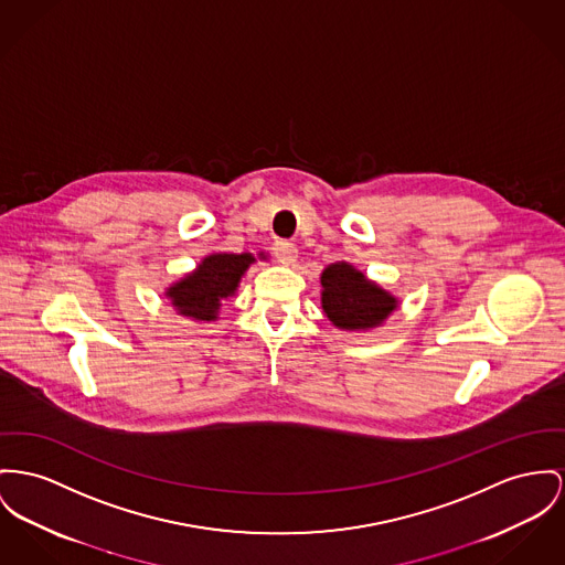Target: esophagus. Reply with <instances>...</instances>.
<instances>
[{"mask_svg":"<svg viewBox=\"0 0 565 565\" xmlns=\"http://www.w3.org/2000/svg\"><path fill=\"white\" fill-rule=\"evenodd\" d=\"M271 250H274V257L278 259V264L294 265L298 262V248L291 242H276Z\"/></svg>","mask_w":565,"mask_h":565,"instance_id":"esophagus-1","label":"esophagus"}]
</instances>
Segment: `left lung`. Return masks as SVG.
<instances>
[{"instance_id": "left-lung-1", "label": "left lung", "mask_w": 565, "mask_h": 565, "mask_svg": "<svg viewBox=\"0 0 565 565\" xmlns=\"http://www.w3.org/2000/svg\"><path fill=\"white\" fill-rule=\"evenodd\" d=\"M321 306L326 317L349 332L373 330L398 306V300L347 262L321 271Z\"/></svg>"}]
</instances>
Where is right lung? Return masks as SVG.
Segmentation results:
<instances>
[{"instance_id": "obj_1", "label": "right lung", "mask_w": 565, "mask_h": 565, "mask_svg": "<svg viewBox=\"0 0 565 565\" xmlns=\"http://www.w3.org/2000/svg\"><path fill=\"white\" fill-rule=\"evenodd\" d=\"M250 264H255L250 253L207 255L196 265V269L173 282L164 296L178 310V315L194 321H216L223 300L237 291V285Z\"/></svg>"}]
</instances>
